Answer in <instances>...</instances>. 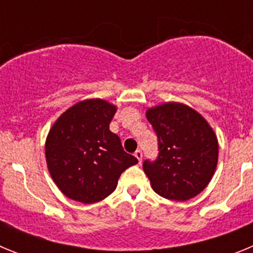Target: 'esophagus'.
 <instances>
[{"instance_id": "34e87169", "label": "esophagus", "mask_w": 253, "mask_h": 253, "mask_svg": "<svg viewBox=\"0 0 253 253\" xmlns=\"http://www.w3.org/2000/svg\"><path fill=\"white\" fill-rule=\"evenodd\" d=\"M134 156H135V158H137L138 160V162H142V158H143V153H142V151H139V149H138V151H135V153H134Z\"/></svg>"}]
</instances>
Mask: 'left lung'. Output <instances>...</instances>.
Instances as JSON below:
<instances>
[{"label":"left lung","instance_id":"left-lung-1","mask_svg":"<svg viewBox=\"0 0 253 253\" xmlns=\"http://www.w3.org/2000/svg\"><path fill=\"white\" fill-rule=\"evenodd\" d=\"M148 122L158 137L160 154L143 169L154 193L186 202L208 186L218 163V138L202 114L181 102L148 107Z\"/></svg>","mask_w":253,"mask_h":253}]
</instances>
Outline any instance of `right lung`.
<instances>
[{
	"mask_svg": "<svg viewBox=\"0 0 253 253\" xmlns=\"http://www.w3.org/2000/svg\"><path fill=\"white\" fill-rule=\"evenodd\" d=\"M116 110L106 100H82L51 125L45 140L46 166L68 199L84 204L101 202L116 189L123 172L138 163L109 129Z\"/></svg>",
	"mask_w": 253,
	"mask_h": 253,
	"instance_id": "1",
	"label": "right lung"
}]
</instances>
